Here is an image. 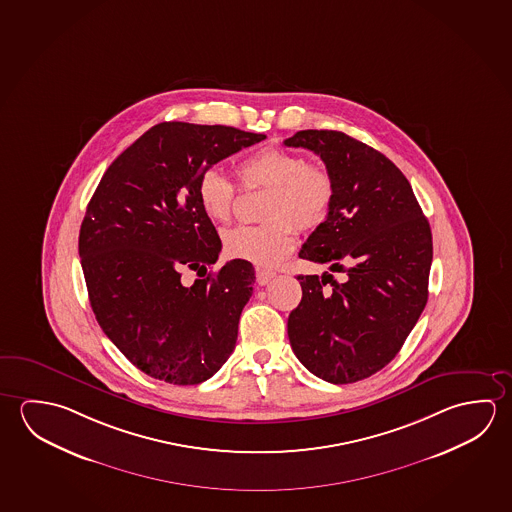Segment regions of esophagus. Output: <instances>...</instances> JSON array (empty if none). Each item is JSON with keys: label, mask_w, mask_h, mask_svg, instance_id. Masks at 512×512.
Here are the masks:
<instances>
[{"label": "esophagus", "mask_w": 512, "mask_h": 512, "mask_svg": "<svg viewBox=\"0 0 512 512\" xmlns=\"http://www.w3.org/2000/svg\"><path fill=\"white\" fill-rule=\"evenodd\" d=\"M275 278L273 271H257V284L268 285Z\"/></svg>", "instance_id": "obj_1"}]
</instances>
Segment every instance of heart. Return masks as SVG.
Segmentation results:
<instances>
[{
  "mask_svg": "<svg viewBox=\"0 0 512 512\" xmlns=\"http://www.w3.org/2000/svg\"><path fill=\"white\" fill-rule=\"evenodd\" d=\"M235 176L248 191L268 187L262 203V218L268 221L230 228L223 234V248L230 259L259 268H273L284 260L296 243L292 225L303 232L321 227L336 200V182L325 166L277 146L253 151L235 166ZM196 198L212 221L227 223L232 218L235 187L216 169L200 175Z\"/></svg>",
  "mask_w": 512,
  "mask_h": 512,
  "instance_id": "heart-1",
  "label": "heart"
}]
</instances>
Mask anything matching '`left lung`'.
Segmentation results:
<instances>
[{"instance_id": "8db88e82", "label": "left lung", "mask_w": 512, "mask_h": 512, "mask_svg": "<svg viewBox=\"0 0 512 512\" xmlns=\"http://www.w3.org/2000/svg\"><path fill=\"white\" fill-rule=\"evenodd\" d=\"M284 143L314 151L336 182L330 216L298 255L344 273V282L328 271L298 277L289 343L316 377L352 384L393 361L425 309L432 232L409 180L380 151L336 130H302Z\"/></svg>"}]
</instances>
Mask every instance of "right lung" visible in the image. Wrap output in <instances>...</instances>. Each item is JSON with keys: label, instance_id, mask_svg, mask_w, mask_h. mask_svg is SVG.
I'll return each instance as SVG.
<instances>
[{"label": "right lung", "instance_id": "right-lung-1", "mask_svg": "<svg viewBox=\"0 0 512 512\" xmlns=\"http://www.w3.org/2000/svg\"><path fill=\"white\" fill-rule=\"evenodd\" d=\"M262 139L234 126H151L110 164L87 205L78 253L94 316L150 377L202 384L234 352L255 269L234 259L204 277L221 239L198 203L196 182ZM185 268L203 278L185 288Z\"/></svg>", "mask_w": 512, "mask_h": 512}]
</instances>
